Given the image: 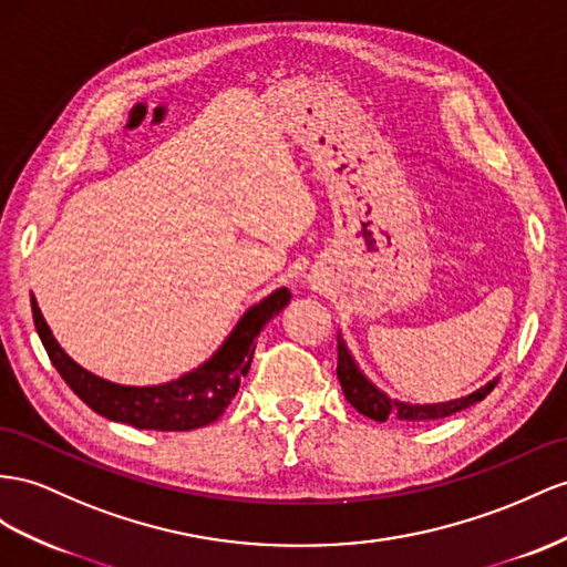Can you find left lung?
<instances>
[{"mask_svg": "<svg viewBox=\"0 0 567 567\" xmlns=\"http://www.w3.org/2000/svg\"><path fill=\"white\" fill-rule=\"evenodd\" d=\"M338 379H340L347 402H350L357 412L373 419V422H388V416L395 414L398 419H402V422H414V424L431 422V419H443V416L467 410L474 402H482L491 393V390L498 385V379H493L491 383L478 388L476 393H472L467 398L450 400V402H441V404H408V402L390 400L385 393H381V390L367 379L364 373L359 371V367L354 364V359H352L350 350H347L342 338H338Z\"/></svg>", "mask_w": 567, "mask_h": 567, "instance_id": "obj_1", "label": "left lung"}]
</instances>
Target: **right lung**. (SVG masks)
Instances as JSON below:
<instances>
[{
  "label": "right lung",
  "mask_w": 567,
  "mask_h": 567,
  "mask_svg": "<svg viewBox=\"0 0 567 567\" xmlns=\"http://www.w3.org/2000/svg\"><path fill=\"white\" fill-rule=\"evenodd\" d=\"M289 299L292 292L287 287L275 289L270 297L244 313L231 336L206 364L184 373L177 381L148 388L117 385L81 369L52 338L35 297H31V309L35 330L54 369L93 412L136 429L192 431L215 422L225 412L237 395L239 381L249 373L258 332L287 307Z\"/></svg>",
  "instance_id": "obj_1"
}]
</instances>
